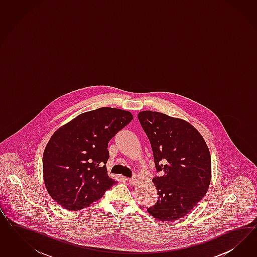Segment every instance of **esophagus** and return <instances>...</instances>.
<instances>
[{
	"label": "esophagus",
	"instance_id": "34e87169",
	"mask_svg": "<svg viewBox=\"0 0 257 257\" xmlns=\"http://www.w3.org/2000/svg\"><path fill=\"white\" fill-rule=\"evenodd\" d=\"M128 182H129V184H130L131 186H134V185L138 182V177L135 175V176H133L132 178H129Z\"/></svg>",
	"mask_w": 257,
	"mask_h": 257
}]
</instances>
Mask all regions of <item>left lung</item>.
I'll use <instances>...</instances> for the list:
<instances>
[{
    "mask_svg": "<svg viewBox=\"0 0 257 257\" xmlns=\"http://www.w3.org/2000/svg\"><path fill=\"white\" fill-rule=\"evenodd\" d=\"M139 120L153 149V179L158 200L149 214L162 221L185 217L207 192L211 157L201 134L187 121L154 111L140 112Z\"/></svg>",
    "mask_w": 257,
    "mask_h": 257,
    "instance_id": "left-lung-1",
    "label": "left lung"
}]
</instances>
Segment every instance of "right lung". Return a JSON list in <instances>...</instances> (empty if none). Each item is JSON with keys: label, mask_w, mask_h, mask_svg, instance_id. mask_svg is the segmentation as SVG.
<instances>
[{"label": "right lung", "mask_w": 257, "mask_h": 257, "mask_svg": "<svg viewBox=\"0 0 257 257\" xmlns=\"http://www.w3.org/2000/svg\"><path fill=\"white\" fill-rule=\"evenodd\" d=\"M132 119L128 111L101 107L79 115L53 135L43 154V177L60 206L83 209L116 184L106 171L108 142Z\"/></svg>", "instance_id": "1"}]
</instances>
